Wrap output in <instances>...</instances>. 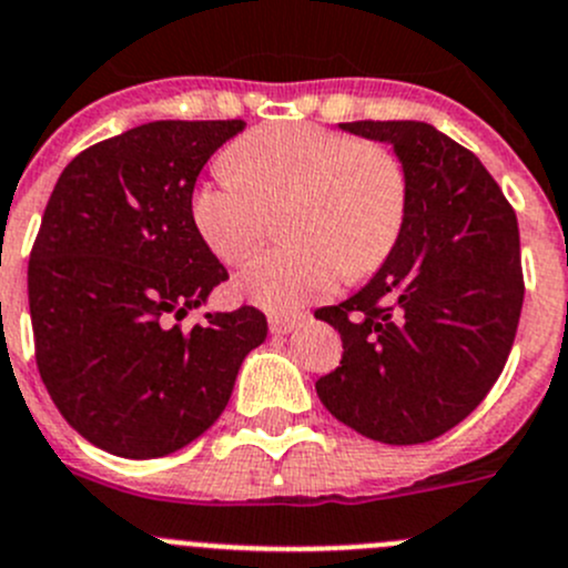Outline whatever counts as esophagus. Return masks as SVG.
I'll return each mask as SVG.
<instances>
[{
    "label": "esophagus",
    "mask_w": 568,
    "mask_h": 568,
    "mask_svg": "<svg viewBox=\"0 0 568 568\" xmlns=\"http://www.w3.org/2000/svg\"><path fill=\"white\" fill-rule=\"evenodd\" d=\"M296 324H300V316H283V313H272L268 316V329L274 335H288Z\"/></svg>",
    "instance_id": "34e87169"
}]
</instances>
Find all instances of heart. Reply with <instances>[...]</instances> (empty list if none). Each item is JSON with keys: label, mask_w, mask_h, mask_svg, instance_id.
<instances>
[{"label": "heart", "mask_w": 568, "mask_h": 568, "mask_svg": "<svg viewBox=\"0 0 568 568\" xmlns=\"http://www.w3.org/2000/svg\"><path fill=\"white\" fill-rule=\"evenodd\" d=\"M405 174L361 138L313 124L252 130L191 191V222L219 261L239 266L283 211L288 244L250 263L239 288L274 313L327 296L344 277L383 266L405 224Z\"/></svg>", "instance_id": "b5f03b06"}]
</instances>
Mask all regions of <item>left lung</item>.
I'll list each match as a JSON object with an SVG mask.
<instances>
[{
    "mask_svg": "<svg viewBox=\"0 0 568 568\" xmlns=\"http://www.w3.org/2000/svg\"><path fill=\"white\" fill-rule=\"evenodd\" d=\"M338 126L394 150L407 202L374 277L316 311L344 344L316 394L372 442H433L486 399L510 355L525 300L519 224L486 166L427 121Z\"/></svg>",
    "mask_w": 568,
    "mask_h": 568,
    "instance_id": "obj_1",
    "label": "left lung"
}]
</instances>
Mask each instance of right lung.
<instances>
[{
  "label": "right lung",
  "instance_id": "right-lung-1",
  "mask_svg": "<svg viewBox=\"0 0 568 568\" xmlns=\"http://www.w3.org/2000/svg\"><path fill=\"white\" fill-rule=\"evenodd\" d=\"M244 121H150L80 152L58 178L27 268L36 361L65 422L119 458H163L222 416L266 341L244 305L191 311L227 280L191 222V191Z\"/></svg>",
  "mask_w": 568,
  "mask_h": 568
}]
</instances>
